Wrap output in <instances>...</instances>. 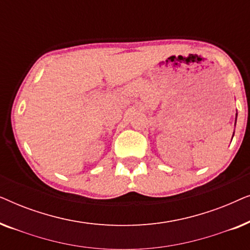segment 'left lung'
<instances>
[{
    "label": "left lung",
    "mask_w": 250,
    "mask_h": 250,
    "mask_svg": "<svg viewBox=\"0 0 250 250\" xmlns=\"http://www.w3.org/2000/svg\"><path fill=\"white\" fill-rule=\"evenodd\" d=\"M235 121H237V117H235ZM233 134H234V133H233ZM232 138H233V136H232Z\"/></svg>",
    "instance_id": "left-lung-1"
}]
</instances>
